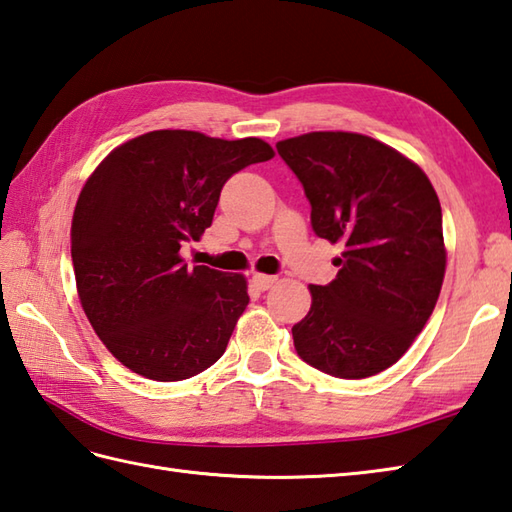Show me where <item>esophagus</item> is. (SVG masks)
Here are the masks:
<instances>
[{
    "label": "esophagus",
    "instance_id": "34e87169",
    "mask_svg": "<svg viewBox=\"0 0 512 512\" xmlns=\"http://www.w3.org/2000/svg\"><path fill=\"white\" fill-rule=\"evenodd\" d=\"M274 283H276V276H267V274H254L252 276V285L258 291H267Z\"/></svg>",
    "mask_w": 512,
    "mask_h": 512
}]
</instances>
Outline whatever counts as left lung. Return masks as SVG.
Here are the masks:
<instances>
[{
  "label": "left lung",
  "mask_w": 512,
  "mask_h": 512,
  "mask_svg": "<svg viewBox=\"0 0 512 512\" xmlns=\"http://www.w3.org/2000/svg\"><path fill=\"white\" fill-rule=\"evenodd\" d=\"M276 150L302 183L314 232L344 245L336 280L309 287V314L291 327L296 353L347 380L389 369L440 296V198L413 161L364 134L309 132Z\"/></svg>",
  "instance_id": "8db88e82"
}]
</instances>
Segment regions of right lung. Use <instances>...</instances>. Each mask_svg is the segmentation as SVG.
<instances>
[{
  "mask_svg": "<svg viewBox=\"0 0 512 512\" xmlns=\"http://www.w3.org/2000/svg\"><path fill=\"white\" fill-rule=\"evenodd\" d=\"M274 150L260 139L154 130L112 150L83 185L70 254L92 329L123 367L187 380L223 356L249 296L241 274L179 256L201 238L223 185Z\"/></svg>",
  "mask_w": 512,
  "mask_h": 512,
  "instance_id": "add662e5",
  "label": "right lung"
}]
</instances>
